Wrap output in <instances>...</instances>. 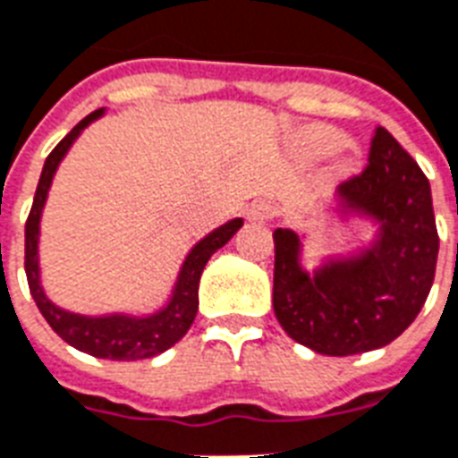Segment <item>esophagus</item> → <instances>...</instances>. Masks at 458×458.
<instances>
[{
  "mask_svg": "<svg viewBox=\"0 0 458 458\" xmlns=\"http://www.w3.org/2000/svg\"><path fill=\"white\" fill-rule=\"evenodd\" d=\"M272 215H275V208H272V203H267V200H255V203L246 210L248 222H267Z\"/></svg>",
  "mask_w": 458,
  "mask_h": 458,
  "instance_id": "esophagus-1",
  "label": "esophagus"
}]
</instances>
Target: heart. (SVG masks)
<instances>
[{
	"instance_id": "obj_1",
	"label": "heart",
	"mask_w": 458,
	"mask_h": 458,
	"mask_svg": "<svg viewBox=\"0 0 458 458\" xmlns=\"http://www.w3.org/2000/svg\"><path fill=\"white\" fill-rule=\"evenodd\" d=\"M342 145V133L329 126H306L296 133V140H293V150L301 159L306 162H313V159H320L325 155H329L332 150H336ZM358 169V155L356 152H346V155H339L336 162L332 165V176L335 179H349L353 176Z\"/></svg>"
}]
</instances>
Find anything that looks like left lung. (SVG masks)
<instances>
[{
  "instance_id": "obj_1",
  "label": "left lung",
  "mask_w": 458,
  "mask_h": 458,
  "mask_svg": "<svg viewBox=\"0 0 458 458\" xmlns=\"http://www.w3.org/2000/svg\"><path fill=\"white\" fill-rule=\"evenodd\" d=\"M342 225L375 232L365 246L303 265V233L275 229L272 306L293 342L325 356H353L394 342L420 313L437 265L430 181L387 129H377L368 166L329 203Z\"/></svg>"
}]
</instances>
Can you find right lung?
<instances>
[{
	"instance_id": "obj_1",
	"label": "right lung",
	"mask_w": 458,
	"mask_h": 458,
	"mask_svg": "<svg viewBox=\"0 0 458 458\" xmlns=\"http://www.w3.org/2000/svg\"><path fill=\"white\" fill-rule=\"evenodd\" d=\"M107 109H95L93 114H88L81 123L66 133L62 143L49 152L42 166L38 191H35L33 208L26 222V277L30 293H33L35 306L40 308L42 318L49 322V327L62 336L64 342L73 349L83 351L88 356L109 358V360H143L165 353L186 335L196 320L198 313V284L203 275L205 265L219 248L232 241V236L243 226V219L233 217L225 222L210 233H205L196 246L191 248L183 262H181L179 275L172 286L169 299L152 313H102V315H85L73 313L66 308L56 306L49 299L45 286H42V269H40V222L42 210L47 205L49 189L55 174L62 165V159L69 155L81 133H83L93 122L105 116Z\"/></svg>"
}]
</instances>
